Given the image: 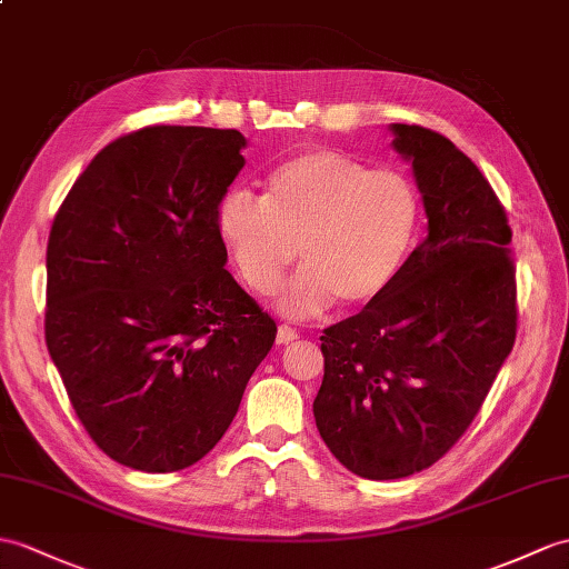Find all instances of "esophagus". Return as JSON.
Returning a JSON list of instances; mask_svg holds the SVG:
<instances>
[{
	"mask_svg": "<svg viewBox=\"0 0 569 569\" xmlns=\"http://www.w3.org/2000/svg\"><path fill=\"white\" fill-rule=\"evenodd\" d=\"M300 335L296 332L293 327H288V325H281L279 327V332H276V345L279 347H286V345H293V341L298 339Z\"/></svg>",
	"mask_w": 569,
	"mask_h": 569,
	"instance_id": "esophagus-1",
	"label": "esophagus"
}]
</instances>
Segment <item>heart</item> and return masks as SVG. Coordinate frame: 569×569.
<instances>
[{
  "label": "heart",
  "mask_w": 569,
  "mask_h": 569,
  "mask_svg": "<svg viewBox=\"0 0 569 569\" xmlns=\"http://www.w3.org/2000/svg\"><path fill=\"white\" fill-rule=\"evenodd\" d=\"M419 224V193L398 169H368L351 154L308 150L267 181V193H230L218 232L249 290L269 296L290 263L300 271L276 300L290 320L341 300L363 308L398 279Z\"/></svg>",
  "instance_id": "b5f03b06"
}]
</instances>
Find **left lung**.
Here are the masks:
<instances>
[{"label":"left lung","instance_id":"obj_1","mask_svg":"<svg viewBox=\"0 0 569 569\" xmlns=\"http://www.w3.org/2000/svg\"><path fill=\"white\" fill-rule=\"evenodd\" d=\"M427 237L395 283L320 337L315 425L341 466L398 480L433 466L478 415L517 339L511 230L482 171L429 128L390 123Z\"/></svg>","mask_w":569,"mask_h":569}]
</instances>
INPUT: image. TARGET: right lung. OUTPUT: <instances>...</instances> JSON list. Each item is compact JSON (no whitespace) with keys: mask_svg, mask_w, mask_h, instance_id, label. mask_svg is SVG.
Segmentation results:
<instances>
[{"mask_svg":"<svg viewBox=\"0 0 569 569\" xmlns=\"http://www.w3.org/2000/svg\"><path fill=\"white\" fill-rule=\"evenodd\" d=\"M244 148L240 130H136L91 160L52 222L46 345L121 466L198 463L273 347L276 322L224 269L218 232Z\"/></svg>","mask_w":569,"mask_h":569,"instance_id":"right-lung-1","label":"right lung"}]
</instances>
